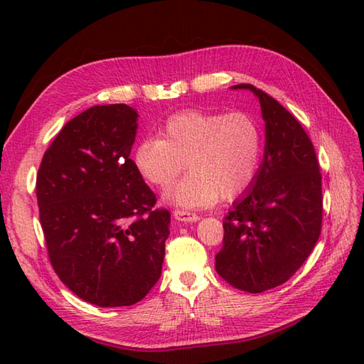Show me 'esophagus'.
I'll list each match as a JSON object with an SVG mask.
<instances>
[{"label": "esophagus", "mask_w": 364, "mask_h": 364, "mask_svg": "<svg viewBox=\"0 0 364 364\" xmlns=\"http://www.w3.org/2000/svg\"><path fill=\"white\" fill-rule=\"evenodd\" d=\"M173 218L180 222L184 223H191V222H197L200 218L196 213H189V211H183V210H175L173 211Z\"/></svg>", "instance_id": "obj_1"}]
</instances>
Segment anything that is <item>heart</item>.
Masks as SVG:
<instances>
[{
	"label": "heart",
	"mask_w": 364,
	"mask_h": 364,
	"mask_svg": "<svg viewBox=\"0 0 364 364\" xmlns=\"http://www.w3.org/2000/svg\"><path fill=\"white\" fill-rule=\"evenodd\" d=\"M161 137H144L133 162L144 180L168 189L183 172L189 175L164 196L184 210H198L235 198L252 186L262 156L259 125L245 112L183 111L170 115Z\"/></svg>",
	"instance_id": "1"
}]
</instances>
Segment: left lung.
I'll use <instances>...</instances> for the list:
<instances>
[{"label":"left lung","instance_id":"1","mask_svg":"<svg viewBox=\"0 0 364 364\" xmlns=\"http://www.w3.org/2000/svg\"><path fill=\"white\" fill-rule=\"evenodd\" d=\"M231 89L259 100L266 145L257 178L223 220L215 270L235 288L258 294L288 282L313 252L322 225V176L313 142L291 112L252 84Z\"/></svg>","mask_w":364,"mask_h":364}]
</instances>
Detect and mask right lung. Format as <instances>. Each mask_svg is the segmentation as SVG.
<instances>
[{
    "instance_id": "obj_1",
    "label": "right lung",
    "mask_w": 364,
    "mask_h": 364,
    "mask_svg": "<svg viewBox=\"0 0 364 364\" xmlns=\"http://www.w3.org/2000/svg\"><path fill=\"white\" fill-rule=\"evenodd\" d=\"M136 109L102 105L67 122L45 151L37 205L54 272L92 305L129 306L161 277L170 213L139 175Z\"/></svg>"
}]
</instances>
